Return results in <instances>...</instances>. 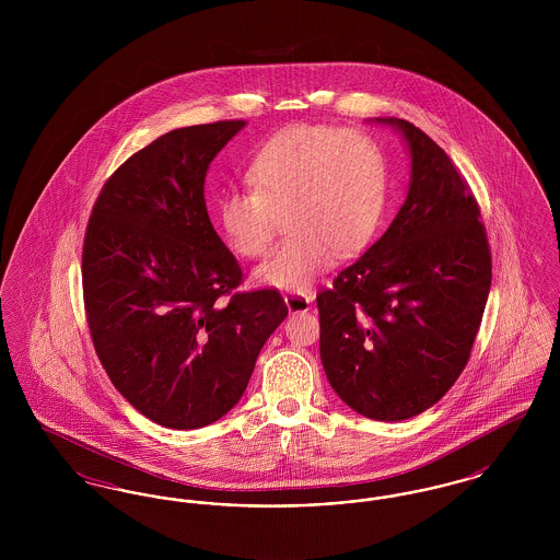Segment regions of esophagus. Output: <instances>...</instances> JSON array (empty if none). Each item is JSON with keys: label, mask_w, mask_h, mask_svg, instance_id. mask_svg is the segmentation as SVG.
<instances>
[{"label": "esophagus", "mask_w": 560, "mask_h": 560, "mask_svg": "<svg viewBox=\"0 0 560 560\" xmlns=\"http://www.w3.org/2000/svg\"><path fill=\"white\" fill-rule=\"evenodd\" d=\"M311 298L308 295H304V293H288L285 295V304H288V311L290 313H306L308 308H311Z\"/></svg>", "instance_id": "obj_1"}]
</instances>
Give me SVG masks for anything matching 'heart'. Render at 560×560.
Returning a JSON list of instances; mask_svg holds the SVG:
<instances>
[{
  "label": "heart",
  "instance_id": "obj_1",
  "mask_svg": "<svg viewBox=\"0 0 560 560\" xmlns=\"http://www.w3.org/2000/svg\"><path fill=\"white\" fill-rule=\"evenodd\" d=\"M245 185L215 201L224 240L243 258H260L281 213L288 235L254 277L270 288L306 292L331 249L348 256L372 240L386 199V165L363 133L298 126L256 151Z\"/></svg>",
  "mask_w": 560,
  "mask_h": 560
}]
</instances>
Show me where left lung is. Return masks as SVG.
Instances as JSON below:
<instances>
[{
  "instance_id": "left-lung-1",
  "label": "left lung",
  "mask_w": 560,
  "mask_h": 560,
  "mask_svg": "<svg viewBox=\"0 0 560 560\" xmlns=\"http://www.w3.org/2000/svg\"><path fill=\"white\" fill-rule=\"evenodd\" d=\"M402 136L411 178L388 231L317 295L320 363L357 413L397 422L441 399L464 372L491 288L480 210L447 153L420 128Z\"/></svg>"
}]
</instances>
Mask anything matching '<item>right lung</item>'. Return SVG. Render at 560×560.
<instances>
[{
    "label": "right lung",
    "instance_id": "obj_1",
    "mask_svg": "<svg viewBox=\"0 0 560 560\" xmlns=\"http://www.w3.org/2000/svg\"><path fill=\"white\" fill-rule=\"evenodd\" d=\"M245 121L163 133L101 190L83 241V302L96 354L155 424L208 427L240 402L288 317L277 290L233 292L235 256L213 231L206 174Z\"/></svg>",
    "mask_w": 560,
    "mask_h": 560
}]
</instances>
